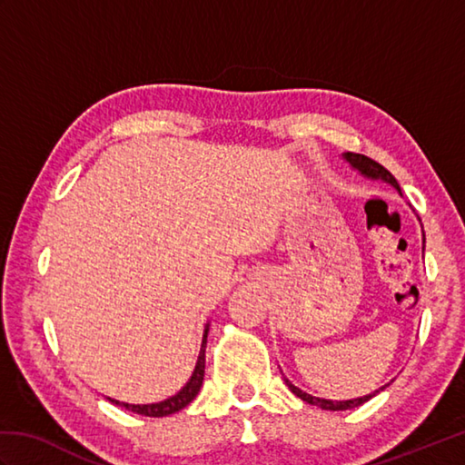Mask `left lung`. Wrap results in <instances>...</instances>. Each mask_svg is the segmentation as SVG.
I'll use <instances>...</instances> for the list:
<instances>
[{
	"label": "left lung",
	"mask_w": 465,
	"mask_h": 465,
	"mask_svg": "<svg viewBox=\"0 0 465 465\" xmlns=\"http://www.w3.org/2000/svg\"><path fill=\"white\" fill-rule=\"evenodd\" d=\"M341 157L353 167L355 172H360L363 177H368V180H375V182L390 183V185L393 187V190H398L400 195H401V187H400L396 177H393V175H391L388 170H385L383 165H380L378 162H373V160H370V157H365V155H361V153H351V152L341 153ZM421 243H426V233H423V227H421ZM423 248H426V245H421V250H423ZM283 380H285V385H288L293 396H298V398L303 400L305 403H310V406H318V408H322V410H330V411H341V410H353V408H358V406H361V403L370 401L373 396H378L380 391H383V390L390 385V383H385V385H381L380 390H375V391L368 393V396H361V398H353V400H325V398H315V396H312V393L300 390L298 385H293L288 378H283Z\"/></svg>",
	"instance_id": "left-lung-1"
}]
</instances>
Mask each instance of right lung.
<instances>
[{"mask_svg":"<svg viewBox=\"0 0 465 465\" xmlns=\"http://www.w3.org/2000/svg\"><path fill=\"white\" fill-rule=\"evenodd\" d=\"M207 331H210V322L205 323L203 328V338H202V348H200V355H197L195 361V370L192 373V378L185 381L183 388L175 393V396L167 398L163 401H155V403H127V401H120L114 398H107L115 406H122L125 410H130L134 413H140V416H147V418H163V416H172V413L183 410L185 406L195 400L197 391H200L202 383H203V373H205V343H207Z\"/></svg>","mask_w":465,"mask_h":465,"instance_id":"obj_1","label":"right lung"}]
</instances>
